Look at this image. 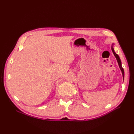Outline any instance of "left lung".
Here are the masks:
<instances>
[{"mask_svg": "<svg viewBox=\"0 0 134 134\" xmlns=\"http://www.w3.org/2000/svg\"><path fill=\"white\" fill-rule=\"evenodd\" d=\"M113 44H112L111 49H112V52H113V54H114V55H115V58H116V60H117V63H118L119 67H120V69H121V72H122V76H123V80H124V69H123L122 67V64H121V60H120V59L119 56L118 55H117V54L116 53V52H115V51H114V48H113Z\"/></svg>", "mask_w": 134, "mask_h": 134, "instance_id": "8db88e82", "label": "left lung"}]
</instances>
